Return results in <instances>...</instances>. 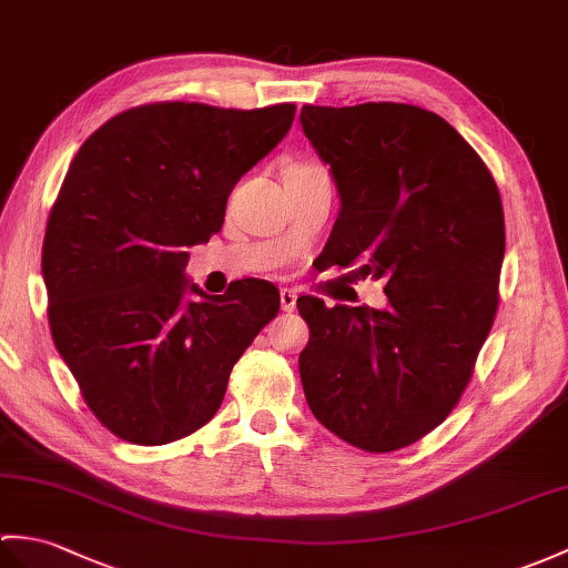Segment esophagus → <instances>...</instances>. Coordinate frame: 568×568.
<instances>
[{
  "label": "esophagus",
  "mask_w": 568,
  "mask_h": 568,
  "mask_svg": "<svg viewBox=\"0 0 568 568\" xmlns=\"http://www.w3.org/2000/svg\"><path fill=\"white\" fill-rule=\"evenodd\" d=\"M295 305H297V295L293 293V290L283 287V290H281V310H283V312H293Z\"/></svg>",
  "instance_id": "esophagus-1"
}]
</instances>
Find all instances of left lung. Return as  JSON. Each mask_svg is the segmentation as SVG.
Segmentation results:
<instances>
[{
    "label": "left lung",
    "instance_id": "1",
    "mask_svg": "<svg viewBox=\"0 0 568 568\" xmlns=\"http://www.w3.org/2000/svg\"><path fill=\"white\" fill-rule=\"evenodd\" d=\"M300 123L338 191L334 263L385 281L389 300L385 310L297 300L310 326L302 389L341 440L399 450L453 412L491 332L504 205L469 142L418 105H302Z\"/></svg>",
    "mask_w": 568,
    "mask_h": 568
}]
</instances>
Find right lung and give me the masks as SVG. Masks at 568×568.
<instances>
[{
  "instance_id": "obj_1",
  "label": "right lung",
  "mask_w": 568,
  "mask_h": 568,
  "mask_svg": "<svg viewBox=\"0 0 568 568\" xmlns=\"http://www.w3.org/2000/svg\"><path fill=\"white\" fill-rule=\"evenodd\" d=\"M293 118L295 103H150L113 115L74 154L43 242L48 320L84 402L121 440L164 445L205 426L234 363L278 314L268 281L215 297L183 271Z\"/></svg>"
}]
</instances>
